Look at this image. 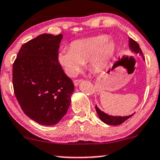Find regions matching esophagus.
Wrapping results in <instances>:
<instances>
[{"label":"esophagus","mask_w":160,"mask_h":160,"mask_svg":"<svg viewBox=\"0 0 160 160\" xmlns=\"http://www.w3.org/2000/svg\"><path fill=\"white\" fill-rule=\"evenodd\" d=\"M82 81V80H74V86H78V84L80 83V82Z\"/></svg>","instance_id":"1"}]
</instances>
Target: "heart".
I'll use <instances>...</instances> for the list:
<instances>
[{
    "instance_id": "obj_1",
    "label": "heart",
    "mask_w": 160,
    "mask_h": 160,
    "mask_svg": "<svg viewBox=\"0 0 160 160\" xmlns=\"http://www.w3.org/2000/svg\"><path fill=\"white\" fill-rule=\"evenodd\" d=\"M116 51V45L107 35L75 40L69 48L59 51L57 60L68 76L75 77L80 72L87 60L96 70H101L107 65Z\"/></svg>"
}]
</instances>
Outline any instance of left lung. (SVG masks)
<instances>
[{
	"mask_svg": "<svg viewBox=\"0 0 160 160\" xmlns=\"http://www.w3.org/2000/svg\"><path fill=\"white\" fill-rule=\"evenodd\" d=\"M129 47H130V48L131 49L132 51L135 52L136 53H139L142 57L143 59H145L143 53H142L138 44L136 41H134L133 39H132L131 38H129ZM95 109L100 119H101L102 122H104L105 124L109 125H119L122 124L123 122H124L125 121L128 120V118H130V117H132L134 115L132 114L128 115V116H113V115H109L107 113L102 112L101 109H98V107L97 106H95Z\"/></svg>",
	"mask_w": 160,
	"mask_h": 160,
	"instance_id": "obj_1",
	"label": "left lung"
}]
</instances>
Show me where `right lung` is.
Listing matches in <instances>:
<instances>
[{"instance_id": "1", "label": "right lung", "mask_w": 160, "mask_h": 160, "mask_svg": "<svg viewBox=\"0 0 160 160\" xmlns=\"http://www.w3.org/2000/svg\"><path fill=\"white\" fill-rule=\"evenodd\" d=\"M62 35L44 33L24 44L12 65L15 97L38 124H57L68 111L74 90L57 60Z\"/></svg>"}]
</instances>
